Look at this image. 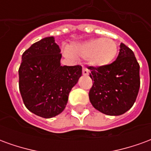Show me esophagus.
I'll use <instances>...</instances> for the list:
<instances>
[{"instance_id":"34e87169","label":"esophagus","mask_w":151,"mask_h":151,"mask_svg":"<svg viewBox=\"0 0 151 151\" xmlns=\"http://www.w3.org/2000/svg\"><path fill=\"white\" fill-rule=\"evenodd\" d=\"M82 74L83 75H88L89 74V70L86 68H83L82 69Z\"/></svg>"}]
</instances>
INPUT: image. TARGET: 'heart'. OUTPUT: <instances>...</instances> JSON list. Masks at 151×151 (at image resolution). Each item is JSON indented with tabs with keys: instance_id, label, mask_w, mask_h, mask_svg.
I'll list each match as a JSON object with an SVG mask.
<instances>
[{
	"instance_id": "obj_1",
	"label": "heart",
	"mask_w": 151,
	"mask_h": 151,
	"mask_svg": "<svg viewBox=\"0 0 151 151\" xmlns=\"http://www.w3.org/2000/svg\"><path fill=\"white\" fill-rule=\"evenodd\" d=\"M68 51L73 56L86 58L91 65L105 67L111 65L116 58L119 46L113 39L99 38L73 44Z\"/></svg>"
}]
</instances>
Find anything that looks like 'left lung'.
Returning a JSON list of instances; mask_svg holds the SVG:
<instances>
[{"label": "left lung", "instance_id": "1", "mask_svg": "<svg viewBox=\"0 0 151 151\" xmlns=\"http://www.w3.org/2000/svg\"><path fill=\"white\" fill-rule=\"evenodd\" d=\"M94 83L89 92L93 107L108 116H120L133 107L139 91V64L129 47L120 43L116 60L105 67L88 66Z\"/></svg>", "mask_w": 151, "mask_h": 151}]
</instances>
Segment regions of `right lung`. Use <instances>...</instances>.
<instances>
[{
    "label": "right lung",
    "instance_id": "1",
    "mask_svg": "<svg viewBox=\"0 0 151 151\" xmlns=\"http://www.w3.org/2000/svg\"><path fill=\"white\" fill-rule=\"evenodd\" d=\"M61 53L52 36L33 43L22 56L19 91L26 108L52 118L65 108L69 94L82 76V66H61Z\"/></svg>",
    "mask_w": 151,
    "mask_h": 151
}]
</instances>
